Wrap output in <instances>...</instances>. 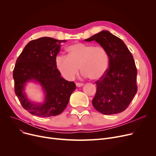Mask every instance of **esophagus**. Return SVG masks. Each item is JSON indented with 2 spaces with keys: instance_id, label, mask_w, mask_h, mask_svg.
<instances>
[{
  "instance_id": "esophagus-1",
  "label": "esophagus",
  "mask_w": 156,
  "mask_h": 156,
  "mask_svg": "<svg viewBox=\"0 0 156 156\" xmlns=\"http://www.w3.org/2000/svg\"><path fill=\"white\" fill-rule=\"evenodd\" d=\"M76 85L78 87H82V86L83 85V83H76Z\"/></svg>"
}]
</instances>
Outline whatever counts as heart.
Wrapping results in <instances>:
<instances>
[{
    "mask_svg": "<svg viewBox=\"0 0 156 156\" xmlns=\"http://www.w3.org/2000/svg\"><path fill=\"white\" fill-rule=\"evenodd\" d=\"M68 55H57L55 66L67 80H73L80 70L83 75L92 80L101 79L107 73L109 66V55L101 45L76 43L67 48Z\"/></svg>",
    "mask_w": 156,
    "mask_h": 156,
    "instance_id": "1",
    "label": "heart"
}]
</instances>
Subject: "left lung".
Here are the masks:
<instances>
[{"label":"left lung","instance_id":"obj_1","mask_svg":"<svg viewBox=\"0 0 156 156\" xmlns=\"http://www.w3.org/2000/svg\"><path fill=\"white\" fill-rule=\"evenodd\" d=\"M85 40H95L105 48L109 58L107 73L95 81L97 91L92 100L94 108L107 115L124 111L137 92V69L132 53L123 41L107 30Z\"/></svg>","mask_w":156,"mask_h":156}]
</instances>
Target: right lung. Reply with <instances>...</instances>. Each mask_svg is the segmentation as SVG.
Returning <instances> with one entry per match:
<instances>
[{
  "label": "right lung",
  "instance_id": "add662e5",
  "mask_svg": "<svg viewBox=\"0 0 156 156\" xmlns=\"http://www.w3.org/2000/svg\"><path fill=\"white\" fill-rule=\"evenodd\" d=\"M66 42L51 37L31 40L16 60L13 70L15 94L23 108L33 115L50 117L60 114L75 90V83L62 78L55 66L61 44ZM32 80L43 88L45 99L42 103L30 101L24 92L26 83Z\"/></svg>",
  "mask_w": 156,
  "mask_h": 156
}]
</instances>
